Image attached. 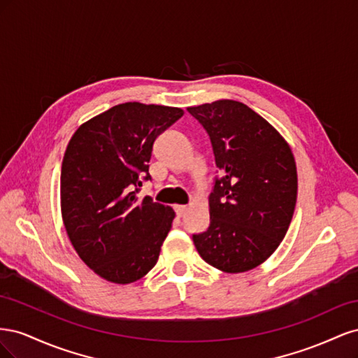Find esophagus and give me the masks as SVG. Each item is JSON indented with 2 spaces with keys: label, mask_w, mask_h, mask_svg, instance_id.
<instances>
[{
  "label": "esophagus",
  "mask_w": 358,
  "mask_h": 358,
  "mask_svg": "<svg viewBox=\"0 0 358 358\" xmlns=\"http://www.w3.org/2000/svg\"><path fill=\"white\" fill-rule=\"evenodd\" d=\"M175 210H176V215H178V216H179V218H180V216H183V215H185V213H187L188 208H187V206H182V204H178V206H175Z\"/></svg>",
  "instance_id": "1"
}]
</instances>
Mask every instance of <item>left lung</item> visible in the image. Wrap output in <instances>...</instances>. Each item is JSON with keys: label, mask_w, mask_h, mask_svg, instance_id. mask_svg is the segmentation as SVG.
I'll return each mask as SVG.
<instances>
[{"label": "left lung", "mask_w": 358, "mask_h": 358, "mask_svg": "<svg viewBox=\"0 0 358 358\" xmlns=\"http://www.w3.org/2000/svg\"><path fill=\"white\" fill-rule=\"evenodd\" d=\"M188 112L210 137L215 178L209 229L192 234L200 257L225 273L248 272L287 234L297 200L296 161L288 143L243 103L218 100Z\"/></svg>", "instance_id": "obj_1"}]
</instances>
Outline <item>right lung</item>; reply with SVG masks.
Instances as JSON below:
<instances>
[{
  "mask_svg": "<svg viewBox=\"0 0 358 358\" xmlns=\"http://www.w3.org/2000/svg\"><path fill=\"white\" fill-rule=\"evenodd\" d=\"M182 115L179 107L117 104L82 124L64 154L61 212L69 239L109 282H136L158 262L175 210L137 192L150 180L155 138Z\"/></svg>",
  "mask_w": 358,
  "mask_h": 358,
  "instance_id": "add662e5",
  "label": "right lung"
}]
</instances>
